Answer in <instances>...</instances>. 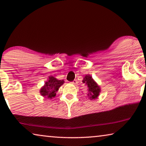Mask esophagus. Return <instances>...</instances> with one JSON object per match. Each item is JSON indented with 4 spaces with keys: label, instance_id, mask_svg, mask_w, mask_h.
Listing matches in <instances>:
<instances>
[{
    "label": "esophagus",
    "instance_id": "1",
    "mask_svg": "<svg viewBox=\"0 0 146 146\" xmlns=\"http://www.w3.org/2000/svg\"><path fill=\"white\" fill-rule=\"evenodd\" d=\"M70 84H74V85L76 84H77V80H74V81H72V82H71Z\"/></svg>",
    "mask_w": 146,
    "mask_h": 146
}]
</instances>
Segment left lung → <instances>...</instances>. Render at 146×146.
Here are the masks:
<instances>
[{
	"label": "left lung",
	"mask_w": 146,
	"mask_h": 146,
	"mask_svg": "<svg viewBox=\"0 0 146 146\" xmlns=\"http://www.w3.org/2000/svg\"><path fill=\"white\" fill-rule=\"evenodd\" d=\"M82 82L87 85V87H88V89H87V91H88L87 96H89V99L93 100L97 98L100 92V88L92 78L91 76L89 74L86 75L84 77Z\"/></svg>",
	"instance_id": "obj_1"
}]
</instances>
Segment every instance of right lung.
Masks as SVG:
<instances>
[{
    "instance_id": "add662e5",
    "label": "right lung",
    "mask_w": 146,
    "mask_h": 146,
    "mask_svg": "<svg viewBox=\"0 0 146 146\" xmlns=\"http://www.w3.org/2000/svg\"><path fill=\"white\" fill-rule=\"evenodd\" d=\"M64 82V80H59L53 76H50L48 80L45 82L44 86L40 89V93L44 97L51 99L56 96V93Z\"/></svg>"
}]
</instances>
